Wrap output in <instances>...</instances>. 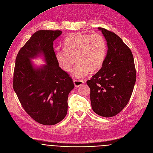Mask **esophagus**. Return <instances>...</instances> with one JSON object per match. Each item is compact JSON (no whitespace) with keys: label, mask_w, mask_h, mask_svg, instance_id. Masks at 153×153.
Returning <instances> with one entry per match:
<instances>
[{"label":"esophagus","mask_w":153,"mask_h":153,"mask_svg":"<svg viewBox=\"0 0 153 153\" xmlns=\"http://www.w3.org/2000/svg\"><path fill=\"white\" fill-rule=\"evenodd\" d=\"M74 83L76 87H78L83 85L84 84V81H83L82 80L75 79V80H74Z\"/></svg>","instance_id":"obj_1"}]
</instances>
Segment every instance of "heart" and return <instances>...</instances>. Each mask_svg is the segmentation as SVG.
Listing matches in <instances>:
<instances>
[{
	"instance_id": "1",
	"label": "heart",
	"mask_w": 153,
	"mask_h": 153,
	"mask_svg": "<svg viewBox=\"0 0 153 153\" xmlns=\"http://www.w3.org/2000/svg\"><path fill=\"white\" fill-rule=\"evenodd\" d=\"M65 47L55 49V56L59 66L69 72L75 78H82L92 71L99 69L106 56L107 45L104 37L98 33L93 34H75L64 41Z\"/></svg>"
}]
</instances>
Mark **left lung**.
I'll return each instance as SVG.
<instances>
[{
	"label": "left lung",
	"instance_id": "left-lung-1",
	"mask_svg": "<svg viewBox=\"0 0 153 153\" xmlns=\"http://www.w3.org/2000/svg\"><path fill=\"white\" fill-rule=\"evenodd\" d=\"M107 45L104 62L100 71L87 81L90 88L91 108L97 114L110 117L128 104L136 82L134 58L130 48L114 33L102 28Z\"/></svg>",
	"mask_w": 153,
	"mask_h": 153
}]
</instances>
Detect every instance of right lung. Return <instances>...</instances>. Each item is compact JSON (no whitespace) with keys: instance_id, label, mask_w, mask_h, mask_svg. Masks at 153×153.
<instances>
[{"instance_id":"right-lung-1","label":"right lung","mask_w":153,"mask_h":153,"mask_svg":"<svg viewBox=\"0 0 153 153\" xmlns=\"http://www.w3.org/2000/svg\"><path fill=\"white\" fill-rule=\"evenodd\" d=\"M61 30H39L19 51L14 72L13 88L23 108L37 123L46 126L62 121L68 112V99L74 88L72 78L55 58L53 42ZM42 57L46 64L31 60Z\"/></svg>"}]
</instances>
